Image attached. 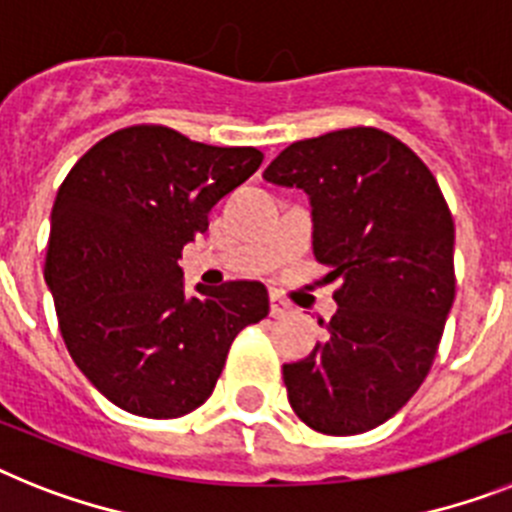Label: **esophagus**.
I'll return each instance as SVG.
<instances>
[{
	"label": "esophagus",
	"mask_w": 512,
	"mask_h": 512,
	"mask_svg": "<svg viewBox=\"0 0 512 512\" xmlns=\"http://www.w3.org/2000/svg\"><path fill=\"white\" fill-rule=\"evenodd\" d=\"M269 302H271V318H287L289 312H292V307H289L279 295H271Z\"/></svg>",
	"instance_id": "obj_1"
}]
</instances>
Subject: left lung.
Returning <instances> with one entry per match:
<instances>
[{"label": "left lung", "instance_id": "1", "mask_svg": "<svg viewBox=\"0 0 512 512\" xmlns=\"http://www.w3.org/2000/svg\"><path fill=\"white\" fill-rule=\"evenodd\" d=\"M312 207L315 259L341 279L325 343L284 364L312 431H372L418 392L454 305V220L428 166L377 128L297 140L264 171Z\"/></svg>", "mask_w": 512, "mask_h": 512}]
</instances>
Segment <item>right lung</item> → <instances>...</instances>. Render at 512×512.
Segmentation results:
<instances>
[{
  "instance_id": "obj_1",
  "label": "right lung",
  "mask_w": 512,
  "mask_h": 512,
  "mask_svg": "<svg viewBox=\"0 0 512 512\" xmlns=\"http://www.w3.org/2000/svg\"><path fill=\"white\" fill-rule=\"evenodd\" d=\"M264 161L161 125L117 130L63 179L45 284L71 359L117 408L182 418L212 395L233 338L269 315L261 282L184 292L182 248Z\"/></svg>"
}]
</instances>
